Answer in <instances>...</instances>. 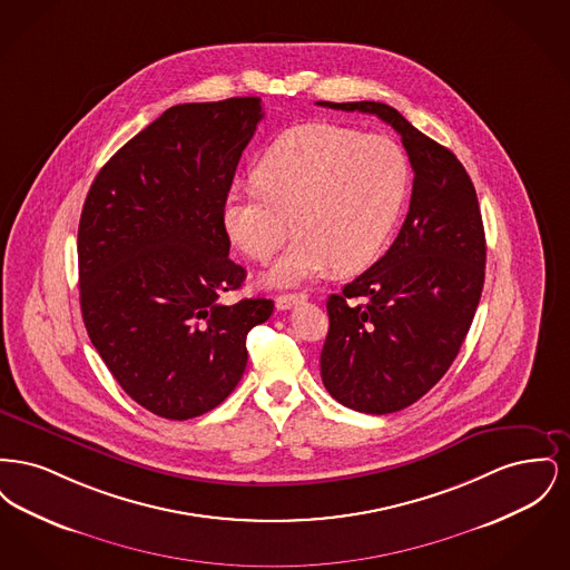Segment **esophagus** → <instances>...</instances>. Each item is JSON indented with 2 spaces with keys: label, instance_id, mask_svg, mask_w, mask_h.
Segmentation results:
<instances>
[{
  "label": "esophagus",
  "instance_id": "esophagus-1",
  "mask_svg": "<svg viewBox=\"0 0 570 570\" xmlns=\"http://www.w3.org/2000/svg\"><path fill=\"white\" fill-rule=\"evenodd\" d=\"M305 298H307L305 293H295V295H279V297L275 298V305H277V309H291L293 305L303 303Z\"/></svg>",
  "mask_w": 570,
  "mask_h": 570
}]
</instances>
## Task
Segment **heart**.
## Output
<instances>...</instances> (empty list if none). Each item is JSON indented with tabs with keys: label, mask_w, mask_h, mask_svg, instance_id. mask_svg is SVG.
Instances as JSON below:
<instances>
[{
	"label": "heart",
	"mask_w": 570,
	"mask_h": 570,
	"mask_svg": "<svg viewBox=\"0 0 570 570\" xmlns=\"http://www.w3.org/2000/svg\"><path fill=\"white\" fill-rule=\"evenodd\" d=\"M252 179L256 190L224 198V230L245 256L267 263L293 222L297 239L267 275L288 286L331 267L361 272L376 258L406 203L410 164L389 136L314 121L277 136Z\"/></svg>",
	"instance_id": "heart-1"
}]
</instances>
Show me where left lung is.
Here are the masks:
<instances>
[{
    "instance_id": "8db88e82",
    "label": "left lung",
    "mask_w": 570,
    "mask_h": 570,
    "mask_svg": "<svg viewBox=\"0 0 570 570\" xmlns=\"http://www.w3.org/2000/svg\"><path fill=\"white\" fill-rule=\"evenodd\" d=\"M316 105L380 117L402 136L414 170L397 239L326 301L321 353V376L340 404L389 414L421 400L460 353L485 282L483 217L455 154L402 112L370 100Z\"/></svg>"
}]
</instances>
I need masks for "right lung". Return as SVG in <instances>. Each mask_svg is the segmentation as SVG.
<instances>
[{
    "mask_svg": "<svg viewBox=\"0 0 570 570\" xmlns=\"http://www.w3.org/2000/svg\"><path fill=\"white\" fill-rule=\"evenodd\" d=\"M261 119L254 96L170 107L82 205V323L119 386L163 419L219 406L244 376L249 328L273 314L272 298L222 303L245 279L222 207Z\"/></svg>",
    "mask_w": 570,
    "mask_h": 570,
    "instance_id": "right-lung-1",
    "label": "right lung"
}]
</instances>
